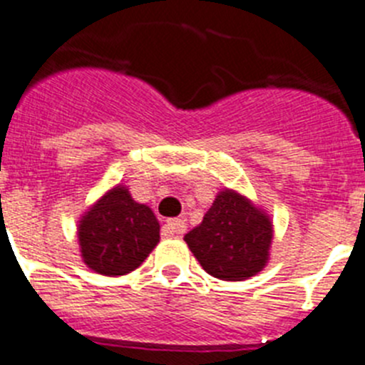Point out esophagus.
<instances>
[{
    "mask_svg": "<svg viewBox=\"0 0 365 365\" xmlns=\"http://www.w3.org/2000/svg\"><path fill=\"white\" fill-rule=\"evenodd\" d=\"M187 229L185 220L182 218H170L167 220L165 225L162 227V235L163 236H175V235H183Z\"/></svg>",
    "mask_w": 365,
    "mask_h": 365,
    "instance_id": "1",
    "label": "esophagus"
}]
</instances>
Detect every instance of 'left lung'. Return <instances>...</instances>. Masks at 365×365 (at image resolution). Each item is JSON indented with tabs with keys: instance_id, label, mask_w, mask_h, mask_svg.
I'll return each mask as SVG.
<instances>
[{
	"instance_id": "obj_1",
	"label": "left lung",
	"mask_w": 365,
	"mask_h": 365,
	"mask_svg": "<svg viewBox=\"0 0 365 365\" xmlns=\"http://www.w3.org/2000/svg\"><path fill=\"white\" fill-rule=\"evenodd\" d=\"M183 240L211 277L242 282L267 264L272 222L251 200L223 189L202 223Z\"/></svg>"
}]
</instances>
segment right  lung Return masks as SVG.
I'll return each mask as SVG.
<instances>
[{"instance_id": "obj_1", "label": "right lung", "mask_w": 365, "mask_h": 365, "mask_svg": "<svg viewBox=\"0 0 365 365\" xmlns=\"http://www.w3.org/2000/svg\"><path fill=\"white\" fill-rule=\"evenodd\" d=\"M81 258L105 277H121L142 265L160 242V223L150 207L134 202L129 189L105 192L78 225Z\"/></svg>"}]
</instances>
